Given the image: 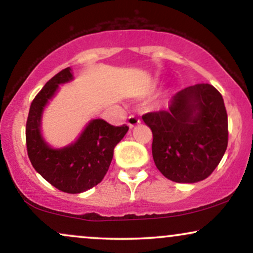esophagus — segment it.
<instances>
[{"instance_id": "obj_1", "label": "esophagus", "mask_w": 253, "mask_h": 253, "mask_svg": "<svg viewBox=\"0 0 253 253\" xmlns=\"http://www.w3.org/2000/svg\"><path fill=\"white\" fill-rule=\"evenodd\" d=\"M138 124H140V120L136 117H134V115H130V117L127 119V125L129 126V128H133V127H135Z\"/></svg>"}]
</instances>
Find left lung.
Masks as SVG:
<instances>
[{
  "instance_id": "8db88e82",
  "label": "left lung",
  "mask_w": 253,
  "mask_h": 253,
  "mask_svg": "<svg viewBox=\"0 0 253 253\" xmlns=\"http://www.w3.org/2000/svg\"><path fill=\"white\" fill-rule=\"evenodd\" d=\"M153 134L157 169L170 181L195 183L207 178L222 159L228 143L223 98L213 85L195 84L178 91L169 110L144 114Z\"/></svg>"
}]
</instances>
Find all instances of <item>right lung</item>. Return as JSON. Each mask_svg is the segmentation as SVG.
Returning <instances> with one entry per match:
<instances>
[{
    "label": "right lung",
    "mask_w": 253,
    "mask_h": 253,
    "mask_svg": "<svg viewBox=\"0 0 253 253\" xmlns=\"http://www.w3.org/2000/svg\"><path fill=\"white\" fill-rule=\"evenodd\" d=\"M72 78L71 69H64L34 97L26 124V145L37 172L57 189L78 194L102 181L112 163L114 147L126 134L128 127L126 125L113 126L102 119H95L74 144L63 149H52L40 132L43 108L54 96L59 84L70 82Z\"/></svg>",
    "instance_id": "right-lung-1"
}]
</instances>
